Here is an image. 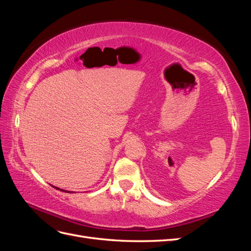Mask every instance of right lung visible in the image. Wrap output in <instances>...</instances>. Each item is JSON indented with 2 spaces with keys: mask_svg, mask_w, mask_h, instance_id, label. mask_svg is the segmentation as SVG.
<instances>
[{
  "mask_svg": "<svg viewBox=\"0 0 251 251\" xmlns=\"http://www.w3.org/2000/svg\"><path fill=\"white\" fill-rule=\"evenodd\" d=\"M53 187H54V186H53ZM55 188H56V189H59L58 187H55ZM60 191H62V192H66V191H64V189H60ZM68 193H69V192H68Z\"/></svg>",
  "mask_w": 251,
  "mask_h": 251,
  "instance_id": "add662e5",
  "label": "right lung"
}]
</instances>
